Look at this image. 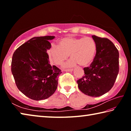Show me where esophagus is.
Returning <instances> with one entry per match:
<instances>
[{"instance_id": "1", "label": "esophagus", "mask_w": 131, "mask_h": 131, "mask_svg": "<svg viewBox=\"0 0 131 131\" xmlns=\"http://www.w3.org/2000/svg\"><path fill=\"white\" fill-rule=\"evenodd\" d=\"M64 70H65V72H72L73 69H65Z\"/></svg>"}]
</instances>
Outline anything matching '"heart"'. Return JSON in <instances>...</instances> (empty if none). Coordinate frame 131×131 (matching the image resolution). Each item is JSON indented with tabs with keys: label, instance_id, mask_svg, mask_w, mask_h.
Segmentation results:
<instances>
[{
	"label": "heart",
	"instance_id": "1",
	"mask_svg": "<svg viewBox=\"0 0 131 131\" xmlns=\"http://www.w3.org/2000/svg\"><path fill=\"white\" fill-rule=\"evenodd\" d=\"M58 45H52L48 50V57L55 65H61L70 55L72 59L65 64V68L73 67L77 63L86 67L96 55V43L91 37H65L59 40Z\"/></svg>",
	"mask_w": 131,
	"mask_h": 131
}]
</instances>
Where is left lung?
I'll return each mask as SVG.
<instances>
[{
	"label": "left lung",
	"instance_id": "1",
	"mask_svg": "<svg viewBox=\"0 0 131 131\" xmlns=\"http://www.w3.org/2000/svg\"><path fill=\"white\" fill-rule=\"evenodd\" d=\"M96 43L95 57L90 67L84 68V75L77 81L84 94L100 96L114 85L119 72V52L114 44L107 38L92 36Z\"/></svg>",
	"mask_w": 131,
	"mask_h": 131
}]
</instances>
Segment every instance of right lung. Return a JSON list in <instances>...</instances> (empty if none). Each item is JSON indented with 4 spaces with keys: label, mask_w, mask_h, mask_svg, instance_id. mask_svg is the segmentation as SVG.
<instances>
[{
    "label": "right lung",
    "mask_w": 131,
    "mask_h": 131,
    "mask_svg": "<svg viewBox=\"0 0 131 131\" xmlns=\"http://www.w3.org/2000/svg\"><path fill=\"white\" fill-rule=\"evenodd\" d=\"M54 38V36L33 37L13 54L12 72L17 87L33 100L47 99L57 88L61 70L50 65L47 53L51 47L48 41Z\"/></svg>",
    "instance_id": "right-lung-1"
}]
</instances>
